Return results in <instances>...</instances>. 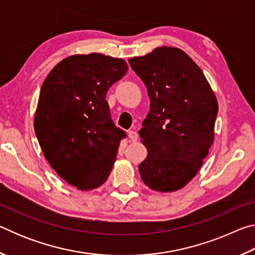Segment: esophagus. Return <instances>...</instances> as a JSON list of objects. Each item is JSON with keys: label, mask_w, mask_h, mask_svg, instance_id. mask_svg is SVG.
I'll use <instances>...</instances> for the list:
<instances>
[{"label": "esophagus", "mask_w": 255, "mask_h": 255, "mask_svg": "<svg viewBox=\"0 0 255 255\" xmlns=\"http://www.w3.org/2000/svg\"><path fill=\"white\" fill-rule=\"evenodd\" d=\"M128 137L130 138L131 141H136L138 139V133L137 131H133V130H130L128 132Z\"/></svg>", "instance_id": "1"}]
</instances>
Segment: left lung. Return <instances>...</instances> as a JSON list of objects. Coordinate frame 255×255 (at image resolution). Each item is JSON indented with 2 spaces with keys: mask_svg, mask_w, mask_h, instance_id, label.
<instances>
[{
  "mask_svg": "<svg viewBox=\"0 0 255 255\" xmlns=\"http://www.w3.org/2000/svg\"><path fill=\"white\" fill-rule=\"evenodd\" d=\"M129 64L150 101L138 131L148 152L140 178L154 191H176L195 178L214 143L217 99L200 67L176 47H157Z\"/></svg>",
  "mask_w": 255,
  "mask_h": 255,
  "instance_id": "1",
  "label": "left lung"
}]
</instances>
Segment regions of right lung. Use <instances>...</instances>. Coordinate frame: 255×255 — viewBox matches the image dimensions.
Listing matches in <instances>:
<instances>
[{
  "label": "right lung",
  "instance_id": "add662e5",
  "mask_svg": "<svg viewBox=\"0 0 255 255\" xmlns=\"http://www.w3.org/2000/svg\"><path fill=\"white\" fill-rule=\"evenodd\" d=\"M127 71L122 58L79 54L59 62L42 83L34 132L50 166L79 190L105 183L126 137L112 122L106 96Z\"/></svg>",
  "mask_w": 255,
  "mask_h": 255
}]
</instances>
